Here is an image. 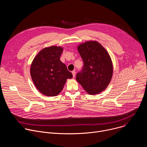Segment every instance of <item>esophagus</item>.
Returning <instances> with one entry per match:
<instances>
[{
  "instance_id": "esophagus-1",
  "label": "esophagus",
  "mask_w": 147,
  "mask_h": 147,
  "mask_svg": "<svg viewBox=\"0 0 147 147\" xmlns=\"http://www.w3.org/2000/svg\"><path fill=\"white\" fill-rule=\"evenodd\" d=\"M72 74H73V77H75V76H76V71H75V70L72 71Z\"/></svg>"
}]
</instances>
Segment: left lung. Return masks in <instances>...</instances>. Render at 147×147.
Segmentation results:
<instances>
[{
  "instance_id": "8db88e82",
  "label": "left lung",
  "mask_w": 147,
  "mask_h": 147,
  "mask_svg": "<svg viewBox=\"0 0 147 147\" xmlns=\"http://www.w3.org/2000/svg\"><path fill=\"white\" fill-rule=\"evenodd\" d=\"M84 66L76 75V80L91 95L99 94L105 90L113 75L111 58L99 42L87 41L77 47Z\"/></svg>"
}]
</instances>
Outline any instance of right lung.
Segmentation results:
<instances>
[{
	"label": "right lung",
	"instance_id": "right-lung-1",
	"mask_svg": "<svg viewBox=\"0 0 147 147\" xmlns=\"http://www.w3.org/2000/svg\"><path fill=\"white\" fill-rule=\"evenodd\" d=\"M63 49L52 46L42 49L34 59L30 74L36 88L48 96L57 95L73 74L60 60Z\"/></svg>",
	"mask_w": 147,
	"mask_h": 147
}]
</instances>
